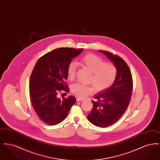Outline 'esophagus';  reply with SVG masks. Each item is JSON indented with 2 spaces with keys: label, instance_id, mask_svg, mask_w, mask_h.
<instances>
[{
  "label": "esophagus",
  "instance_id": "esophagus-1",
  "mask_svg": "<svg viewBox=\"0 0 160 160\" xmlns=\"http://www.w3.org/2000/svg\"><path fill=\"white\" fill-rule=\"evenodd\" d=\"M76 100L77 102H79V101H83V99L80 98H77Z\"/></svg>",
  "mask_w": 160,
  "mask_h": 160
}]
</instances>
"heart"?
I'll list each match as a JSON object with an SVG mask.
<instances>
[{"label": "heart", "mask_w": 160, "mask_h": 160, "mask_svg": "<svg viewBox=\"0 0 160 160\" xmlns=\"http://www.w3.org/2000/svg\"><path fill=\"white\" fill-rule=\"evenodd\" d=\"M83 68L91 72L88 82L92 84H74L71 87V92L79 98H85L92 95L95 89L98 92L108 89L113 84L118 76V69L114 64L106 61L93 54H86L77 62ZM77 64L72 62L67 68V77L70 81L75 79Z\"/></svg>", "instance_id": "1"}]
</instances>
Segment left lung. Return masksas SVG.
Here are the masks:
<instances>
[{"label":"left lung","mask_w":160,"mask_h":160,"mask_svg":"<svg viewBox=\"0 0 160 160\" xmlns=\"http://www.w3.org/2000/svg\"><path fill=\"white\" fill-rule=\"evenodd\" d=\"M113 62L118 69L114 84L103 93H98L92 101L93 108L88 120L99 127H107L117 122L127 110L131 101L133 82L129 67L120 56L100 50Z\"/></svg>","instance_id":"left-lung-1"}]
</instances>
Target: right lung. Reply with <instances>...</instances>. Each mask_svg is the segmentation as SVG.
I'll return each mask as SVG.
<instances>
[{
  "mask_svg": "<svg viewBox=\"0 0 160 160\" xmlns=\"http://www.w3.org/2000/svg\"><path fill=\"white\" fill-rule=\"evenodd\" d=\"M83 50L68 47L54 49L41 57L33 69L29 80L32 104L38 117L48 125L62 122L76 101L72 96L61 99L57 95L62 91H69L65 82L67 68Z\"/></svg>",
  "mask_w": 160,
  "mask_h": 160,
  "instance_id": "1",
  "label": "right lung"
}]
</instances>
